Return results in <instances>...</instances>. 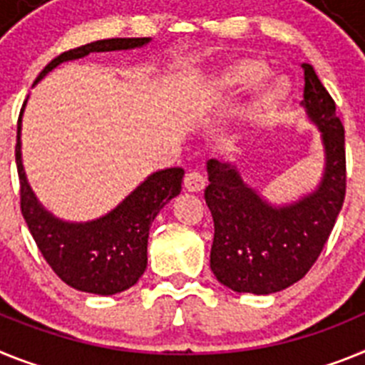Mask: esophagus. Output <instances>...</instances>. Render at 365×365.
<instances>
[{
	"mask_svg": "<svg viewBox=\"0 0 365 365\" xmlns=\"http://www.w3.org/2000/svg\"><path fill=\"white\" fill-rule=\"evenodd\" d=\"M183 185H185L187 191L200 192L205 187V178L200 173H196V170H189L185 174V178H183Z\"/></svg>",
	"mask_w": 365,
	"mask_h": 365,
	"instance_id": "34e87169",
	"label": "esophagus"
}]
</instances>
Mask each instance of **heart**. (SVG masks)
<instances>
[{
    "mask_svg": "<svg viewBox=\"0 0 365 365\" xmlns=\"http://www.w3.org/2000/svg\"><path fill=\"white\" fill-rule=\"evenodd\" d=\"M266 75H268V68H266L264 62L255 58H242L227 66L220 73L217 84L226 93H239V91L257 86L259 82L264 81ZM284 95H287V86H284L283 81L275 78L272 82H266L253 101V108L255 110H270L284 99Z\"/></svg>",
    "mask_w": 365,
    "mask_h": 365,
    "instance_id": "1",
    "label": "heart"
}]
</instances>
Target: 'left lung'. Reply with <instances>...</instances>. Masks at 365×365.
Here are the masks:
<instances>
[{
  "label": "left lung",
  "mask_w": 365,
  "mask_h": 365,
  "mask_svg": "<svg viewBox=\"0 0 365 365\" xmlns=\"http://www.w3.org/2000/svg\"><path fill=\"white\" fill-rule=\"evenodd\" d=\"M301 106L322 134L325 165L318 187L275 205L244 182L235 165L207 161L205 204L213 215L211 270L233 292L266 296L305 277L331 235L345 198V135L336 104L310 64Z\"/></svg>",
  "instance_id": "1"
}]
</instances>
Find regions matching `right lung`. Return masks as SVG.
Masks as SVG:
<instances>
[{
  "label": "right lung",
  "mask_w": 365,
  "mask_h": 365,
  "mask_svg": "<svg viewBox=\"0 0 365 365\" xmlns=\"http://www.w3.org/2000/svg\"><path fill=\"white\" fill-rule=\"evenodd\" d=\"M148 42L150 38H108L69 49L51 60L38 75L36 82L69 60L82 58L90 53L135 49ZM25 104L27 101L24 108ZM24 108L18 121L16 143L21 215L43 259L66 284L81 292L113 296L134 287L147 268V244L152 222L163 205L182 191L183 169L170 167L152 173L104 217L90 222L60 220L38 202L25 176L20 141Z\"/></svg>",
  "instance_id": "right-lung-1"
}]
</instances>
